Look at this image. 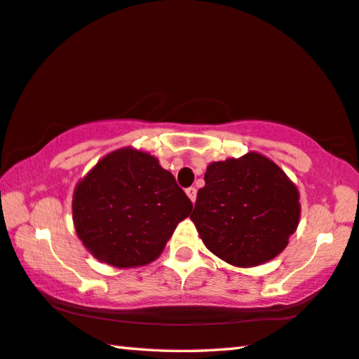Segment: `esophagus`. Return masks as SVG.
Listing matches in <instances>:
<instances>
[{
	"instance_id": "esophagus-1",
	"label": "esophagus",
	"mask_w": 359,
	"mask_h": 359,
	"mask_svg": "<svg viewBox=\"0 0 359 359\" xmlns=\"http://www.w3.org/2000/svg\"><path fill=\"white\" fill-rule=\"evenodd\" d=\"M187 194H188V198L191 199V202L196 201V194H198V191H196V188H194V187L187 188Z\"/></svg>"
}]
</instances>
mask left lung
Returning <instances> with one entry per match:
<instances>
[{"label": "left lung", "instance_id": "obj_1", "mask_svg": "<svg viewBox=\"0 0 359 359\" xmlns=\"http://www.w3.org/2000/svg\"><path fill=\"white\" fill-rule=\"evenodd\" d=\"M191 221L215 256L237 266L276 257L297 231L295 185L264 155L250 152L208 165Z\"/></svg>", "mask_w": 359, "mask_h": 359}]
</instances>
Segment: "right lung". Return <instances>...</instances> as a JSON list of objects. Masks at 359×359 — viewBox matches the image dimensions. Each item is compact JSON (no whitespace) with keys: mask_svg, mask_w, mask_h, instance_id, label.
I'll return each instance as SVG.
<instances>
[{"mask_svg":"<svg viewBox=\"0 0 359 359\" xmlns=\"http://www.w3.org/2000/svg\"><path fill=\"white\" fill-rule=\"evenodd\" d=\"M191 208L174 175L135 149L103 157L76 185L72 202L83 245L119 269L157 259Z\"/></svg>","mask_w":359,"mask_h":359,"instance_id":"add662e5","label":"right lung"}]
</instances>
